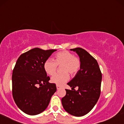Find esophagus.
<instances>
[{
	"label": "esophagus",
	"mask_w": 124,
	"mask_h": 124,
	"mask_svg": "<svg viewBox=\"0 0 124 124\" xmlns=\"http://www.w3.org/2000/svg\"><path fill=\"white\" fill-rule=\"evenodd\" d=\"M60 88H61V86H59V85H56V89H60Z\"/></svg>",
	"instance_id": "34e87169"
}]
</instances>
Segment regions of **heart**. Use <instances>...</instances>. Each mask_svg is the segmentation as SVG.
<instances>
[{"label": "heart", "instance_id": "heart-1", "mask_svg": "<svg viewBox=\"0 0 124 124\" xmlns=\"http://www.w3.org/2000/svg\"><path fill=\"white\" fill-rule=\"evenodd\" d=\"M54 61L48 59L44 63V69L46 72L50 76L55 73L58 66H61L63 72L61 74H56L51 78V81L58 85H62L69 79V74L74 75L81 68V61L77 56L68 51L58 52L55 55Z\"/></svg>", "mask_w": 124, "mask_h": 124}]
</instances>
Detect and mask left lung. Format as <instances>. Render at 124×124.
<instances>
[{
  "label": "left lung",
  "mask_w": 124,
  "mask_h": 124,
  "mask_svg": "<svg viewBox=\"0 0 124 124\" xmlns=\"http://www.w3.org/2000/svg\"><path fill=\"white\" fill-rule=\"evenodd\" d=\"M81 61V68L68 85L71 90L66 89V95L62 104L70 114L81 117L88 113L95 106L101 95L102 73L98 62L86 51L78 47L71 49ZM78 87L76 91L74 88Z\"/></svg>",
  "instance_id": "left-lung-1"
}]
</instances>
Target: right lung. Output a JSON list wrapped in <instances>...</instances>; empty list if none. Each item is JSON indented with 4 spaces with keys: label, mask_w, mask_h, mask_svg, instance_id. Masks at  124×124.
<instances>
[{
    "label": "right lung",
    "mask_w": 124,
    "mask_h": 124,
    "mask_svg": "<svg viewBox=\"0 0 124 124\" xmlns=\"http://www.w3.org/2000/svg\"><path fill=\"white\" fill-rule=\"evenodd\" d=\"M56 50L35 48L21 55L12 75V93L16 105L31 116L42 113L56 92L55 84L50 83V77L44 63Z\"/></svg>",
    "instance_id": "obj_1"
}]
</instances>
